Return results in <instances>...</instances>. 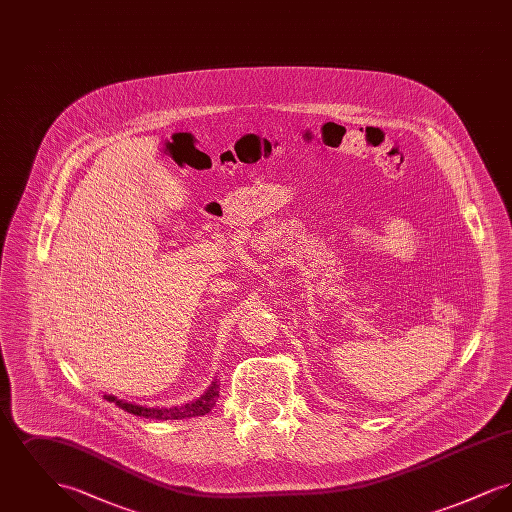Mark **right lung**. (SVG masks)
<instances>
[{
  "label": "right lung",
  "instance_id": "obj_1",
  "mask_svg": "<svg viewBox=\"0 0 512 512\" xmlns=\"http://www.w3.org/2000/svg\"><path fill=\"white\" fill-rule=\"evenodd\" d=\"M219 391L220 384L215 378L201 397H197L186 405H180V407H144V405L124 401V399H117L115 395H107V393L103 395V399H107L109 403H115L122 411L136 414V416L155 418V420H182V418H194V416H203V414L209 413L217 405Z\"/></svg>",
  "mask_w": 512,
  "mask_h": 512
}]
</instances>
